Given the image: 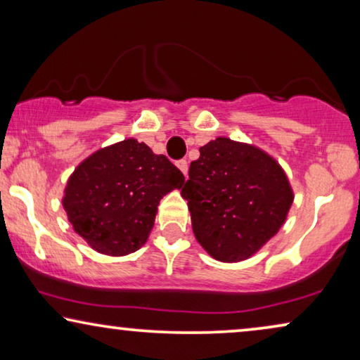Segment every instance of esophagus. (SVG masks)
Segmentation results:
<instances>
[{
  "instance_id": "esophagus-1",
  "label": "esophagus",
  "mask_w": 360,
  "mask_h": 360,
  "mask_svg": "<svg viewBox=\"0 0 360 360\" xmlns=\"http://www.w3.org/2000/svg\"><path fill=\"white\" fill-rule=\"evenodd\" d=\"M176 167H179L181 174H184V175L186 176V174H188V162H186L185 159H181V160L176 162Z\"/></svg>"
}]
</instances>
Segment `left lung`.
<instances>
[{"label":"left lung","instance_id":"1","mask_svg":"<svg viewBox=\"0 0 360 360\" xmlns=\"http://www.w3.org/2000/svg\"><path fill=\"white\" fill-rule=\"evenodd\" d=\"M181 196L201 248L221 262H240L264 248L287 221L293 190L267 152L229 137L200 147Z\"/></svg>","mask_w":360,"mask_h":360}]
</instances>
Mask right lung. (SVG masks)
Instances as JSON below:
<instances>
[{"instance_id":"1","label":"right lung","mask_w":360,"mask_h":360,"mask_svg":"<svg viewBox=\"0 0 360 360\" xmlns=\"http://www.w3.org/2000/svg\"><path fill=\"white\" fill-rule=\"evenodd\" d=\"M184 184L165 155L131 137L86 157L68 179L62 205L91 249L121 257L147 243L160 200Z\"/></svg>"}]
</instances>
